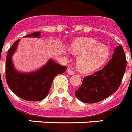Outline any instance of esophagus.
Instances as JSON below:
<instances>
[{
    "label": "esophagus",
    "mask_w": 132,
    "mask_h": 132,
    "mask_svg": "<svg viewBox=\"0 0 132 132\" xmlns=\"http://www.w3.org/2000/svg\"><path fill=\"white\" fill-rule=\"evenodd\" d=\"M67 73H69V75H73L75 73L73 72V71H71V70L70 69H67Z\"/></svg>",
    "instance_id": "obj_1"
}]
</instances>
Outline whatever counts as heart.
I'll use <instances>...</instances> for the list:
<instances>
[{"mask_svg": "<svg viewBox=\"0 0 132 132\" xmlns=\"http://www.w3.org/2000/svg\"><path fill=\"white\" fill-rule=\"evenodd\" d=\"M71 52L78 55L76 66L82 73L97 71L107 62L110 57V49L92 38H78L71 44Z\"/></svg>", "mask_w": 132, "mask_h": 132, "instance_id": "heart-1", "label": "heart"}]
</instances>
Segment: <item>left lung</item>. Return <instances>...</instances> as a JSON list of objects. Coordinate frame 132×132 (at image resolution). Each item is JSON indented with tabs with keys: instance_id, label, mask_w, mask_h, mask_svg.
<instances>
[{
	"instance_id": "1",
	"label": "left lung",
	"mask_w": 132,
	"mask_h": 132,
	"mask_svg": "<svg viewBox=\"0 0 132 132\" xmlns=\"http://www.w3.org/2000/svg\"><path fill=\"white\" fill-rule=\"evenodd\" d=\"M126 66L125 52L119 45L103 69L83 79L80 87L75 91L76 97L86 104H94L108 97L119 87Z\"/></svg>"
}]
</instances>
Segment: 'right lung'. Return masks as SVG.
Returning a JSON list of instances; mask_svg holds the SVG:
<instances>
[{"label":"right lung","instance_id":"right-lung-1","mask_svg":"<svg viewBox=\"0 0 132 132\" xmlns=\"http://www.w3.org/2000/svg\"><path fill=\"white\" fill-rule=\"evenodd\" d=\"M41 32H35L24 37L40 38ZM20 39L13 44L6 59V80L13 92L27 101L38 102L49 93L52 83L56 75L63 73L67 67L58 64L50 59L39 69L30 72H22L15 68L12 57L16 52Z\"/></svg>","mask_w":132,"mask_h":132}]
</instances>
